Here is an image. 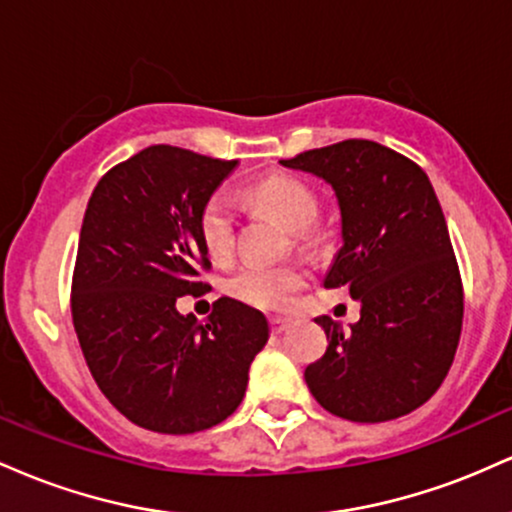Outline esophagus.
I'll list each match as a JSON object with an SVG mask.
<instances>
[{
	"label": "esophagus",
	"instance_id": "obj_1",
	"mask_svg": "<svg viewBox=\"0 0 512 512\" xmlns=\"http://www.w3.org/2000/svg\"><path fill=\"white\" fill-rule=\"evenodd\" d=\"M291 327V320L286 317H272V332L274 334H284Z\"/></svg>",
	"mask_w": 512,
	"mask_h": 512
}]
</instances>
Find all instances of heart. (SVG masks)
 I'll list each match as a JSON object with an SVG mask.
<instances>
[{"label": "heart", "mask_w": 512, "mask_h": 512, "mask_svg": "<svg viewBox=\"0 0 512 512\" xmlns=\"http://www.w3.org/2000/svg\"><path fill=\"white\" fill-rule=\"evenodd\" d=\"M257 207L276 216L289 231L301 233L313 226L317 216V199L303 182L293 178H267L257 182L250 192ZM238 202L231 190L211 192L199 211V236L211 257L223 260L233 250ZM303 286V272L296 264H243L228 279V293L238 301L262 310L289 308L296 291Z\"/></svg>", "instance_id": "1"}]
</instances>
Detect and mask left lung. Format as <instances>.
<instances>
[{
    "label": "left lung",
    "mask_w": 512,
    "mask_h": 512,
    "mask_svg": "<svg viewBox=\"0 0 512 512\" xmlns=\"http://www.w3.org/2000/svg\"><path fill=\"white\" fill-rule=\"evenodd\" d=\"M332 187L342 248L325 289L346 286L361 320L344 330L317 317L330 339L305 383L330 414L380 424L419 409L445 380L462 332V281L448 223L428 175L368 139L281 161Z\"/></svg>",
    "instance_id": "left-lung-1"
}]
</instances>
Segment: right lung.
<instances>
[{
  "label": "right lung",
  "mask_w": 512,
  "mask_h": 512,
  "mask_svg": "<svg viewBox=\"0 0 512 512\" xmlns=\"http://www.w3.org/2000/svg\"><path fill=\"white\" fill-rule=\"evenodd\" d=\"M238 161L156 144L103 175L79 236L72 320L93 380L132 424L197 433L238 409L269 339L260 310L219 298L207 322L175 301L207 284L199 211Z\"/></svg>",
  "instance_id": "1"
}]
</instances>
